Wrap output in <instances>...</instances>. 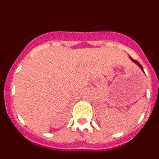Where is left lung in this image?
Returning <instances> with one entry per match:
<instances>
[{"mask_svg": "<svg viewBox=\"0 0 159 159\" xmlns=\"http://www.w3.org/2000/svg\"><path fill=\"white\" fill-rule=\"evenodd\" d=\"M130 60H132V61H133V62H134V63H135V64H137V65H138V66H139V67H140V68H141V69H142V70H143V71H143V67H142V65H141V64H139V63L138 62L137 60H134V59H132V58H131V57H130Z\"/></svg>", "mask_w": 159, "mask_h": 159, "instance_id": "1", "label": "left lung"}]
</instances>
